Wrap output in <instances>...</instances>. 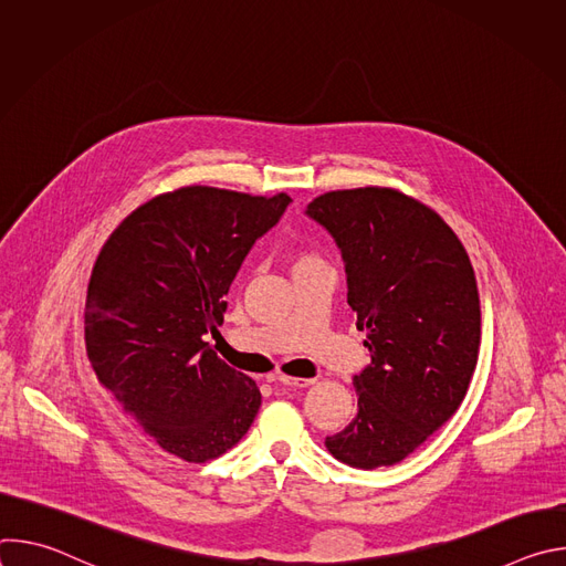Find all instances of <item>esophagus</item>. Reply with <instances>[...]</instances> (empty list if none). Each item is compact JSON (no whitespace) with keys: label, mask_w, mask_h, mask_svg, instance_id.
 I'll return each mask as SVG.
<instances>
[{"label":"esophagus","mask_w":566,"mask_h":566,"mask_svg":"<svg viewBox=\"0 0 566 566\" xmlns=\"http://www.w3.org/2000/svg\"><path fill=\"white\" fill-rule=\"evenodd\" d=\"M277 380H280L282 385H286V387H297V389L308 387V385H313V382H315L313 378H291V376H280Z\"/></svg>","instance_id":"obj_1"}]
</instances>
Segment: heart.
Wrapping results in <instances>:
<instances>
[{
	"label": "heart",
	"instance_id": "obj_1",
	"mask_svg": "<svg viewBox=\"0 0 566 566\" xmlns=\"http://www.w3.org/2000/svg\"><path fill=\"white\" fill-rule=\"evenodd\" d=\"M315 258H311V255H297V260H295V266L297 264H306V262H313Z\"/></svg>",
	"mask_w": 566,
	"mask_h": 566
}]
</instances>
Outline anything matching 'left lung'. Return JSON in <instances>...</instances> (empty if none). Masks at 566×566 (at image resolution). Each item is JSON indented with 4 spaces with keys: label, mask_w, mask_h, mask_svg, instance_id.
Wrapping results in <instances>:
<instances>
[{
    "label": "left lung",
    "mask_w": 566,
    "mask_h": 566,
    "mask_svg": "<svg viewBox=\"0 0 566 566\" xmlns=\"http://www.w3.org/2000/svg\"><path fill=\"white\" fill-rule=\"evenodd\" d=\"M306 214L340 249L347 302L371 363L354 376L356 419L327 450L356 468L415 452L461 406L481 338L472 264L452 228L391 188L336 190Z\"/></svg>",
    "instance_id": "1"
}]
</instances>
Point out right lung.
Returning <instances> with one entry per match:
<instances>
[{"label": "right lung", "mask_w": 566, "mask_h": 566, "mask_svg": "<svg viewBox=\"0 0 566 566\" xmlns=\"http://www.w3.org/2000/svg\"><path fill=\"white\" fill-rule=\"evenodd\" d=\"M291 203L208 186L136 208L107 239L87 289L85 343L98 380L166 452L208 461L244 437L262 406L253 378L206 343L226 293Z\"/></svg>", "instance_id": "add662e5"}]
</instances>
